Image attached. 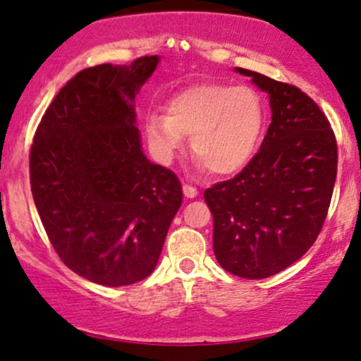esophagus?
<instances>
[{
  "mask_svg": "<svg viewBox=\"0 0 361 361\" xmlns=\"http://www.w3.org/2000/svg\"><path fill=\"white\" fill-rule=\"evenodd\" d=\"M183 193L186 198H195L198 195V190L195 188V186H190V185H183Z\"/></svg>",
  "mask_w": 361,
  "mask_h": 361,
  "instance_id": "1",
  "label": "esophagus"
}]
</instances>
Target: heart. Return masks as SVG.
Instances as JSON below:
<instances>
[{"instance_id":"b5f03b06","label":"heart","mask_w":361,"mask_h":361,"mask_svg":"<svg viewBox=\"0 0 361 361\" xmlns=\"http://www.w3.org/2000/svg\"><path fill=\"white\" fill-rule=\"evenodd\" d=\"M264 103L250 86L205 82L185 88L166 103V115L149 114L144 134L157 161L169 164L192 135L198 168L219 176L243 171L258 152Z\"/></svg>"}]
</instances>
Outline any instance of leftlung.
I'll use <instances>...</instances> for the list:
<instances>
[{
  "label": "left lung",
  "instance_id": "obj_1",
  "mask_svg": "<svg viewBox=\"0 0 361 361\" xmlns=\"http://www.w3.org/2000/svg\"><path fill=\"white\" fill-rule=\"evenodd\" d=\"M234 71L268 94L271 123L251 163L204 197L219 264L259 280L295 263L317 239L336 181L338 147L326 115L304 91L250 69Z\"/></svg>",
  "mask_w": 361,
  "mask_h": 361
}]
</instances>
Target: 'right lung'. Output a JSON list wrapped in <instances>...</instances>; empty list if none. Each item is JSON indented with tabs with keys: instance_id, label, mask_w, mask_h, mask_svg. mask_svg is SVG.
Here are the masks:
<instances>
[{
	"instance_id": "obj_1",
	"label": "right lung",
	"mask_w": 361,
	"mask_h": 361,
	"mask_svg": "<svg viewBox=\"0 0 361 361\" xmlns=\"http://www.w3.org/2000/svg\"><path fill=\"white\" fill-rule=\"evenodd\" d=\"M159 56L100 64L66 82L45 110L30 151L32 195L68 268L105 287L156 268L183 190L142 151L135 97Z\"/></svg>"
}]
</instances>
